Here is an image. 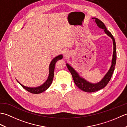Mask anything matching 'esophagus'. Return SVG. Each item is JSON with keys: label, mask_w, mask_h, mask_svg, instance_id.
Wrapping results in <instances>:
<instances>
[{"label": "esophagus", "mask_w": 127, "mask_h": 127, "mask_svg": "<svg viewBox=\"0 0 127 127\" xmlns=\"http://www.w3.org/2000/svg\"><path fill=\"white\" fill-rule=\"evenodd\" d=\"M64 56L65 57V58L68 57L70 56V53L68 51H66L65 52H64Z\"/></svg>", "instance_id": "obj_1"}]
</instances>
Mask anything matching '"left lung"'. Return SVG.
I'll return each instance as SVG.
<instances>
[{
    "label": "left lung",
    "mask_w": 127,
    "mask_h": 127,
    "mask_svg": "<svg viewBox=\"0 0 127 127\" xmlns=\"http://www.w3.org/2000/svg\"><path fill=\"white\" fill-rule=\"evenodd\" d=\"M93 19L95 20V22L99 28L104 29L105 33L108 35L112 39L113 41V45H114V52H113V58L112 59V65L111 66L109 71L107 72V74L105 75V76L104 77L103 79L101 80L100 82L96 83V84H92L90 82H87L82 78L79 76V74L77 73V72L72 68L71 66H70L69 64H66L67 68L69 69L70 72H71L72 75V78H73L74 81L75 83V85L79 87L80 90H81L83 91H85L86 92L91 93L94 92L98 91L101 89H102L106 86L107 83L110 81V79L112 77V75L114 71L115 70V67L116 65V42L114 36L110 32L107 30V29L105 27L104 23L101 21L98 18H93Z\"/></svg>",
    "instance_id": "8db88e82"
}]
</instances>
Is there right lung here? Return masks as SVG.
I'll return each mask as SVG.
<instances>
[{"label":"right lung","mask_w":127,"mask_h":127,"mask_svg":"<svg viewBox=\"0 0 127 127\" xmlns=\"http://www.w3.org/2000/svg\"><path fill=\"white\" fill-rule=\"evenodd\" d=\"M63 58V56L62 55H59L57 57H56L55 58H54L52 62H51L50 67H49V76H48V79L46 81L44 84L42 85L39 86L38 87H35V88H29L26 87V86H24L23 85H21L20 83V84L21 85V86L25 88L26 91H27L33 94H39L43 92H44L48 89V88L50 87V85L52 83V82L53 81V76H54V71H55V68L56 66V63L58 61L62 59Z\"/></svg>","instance_id":"obj_1"}]
</instances>
